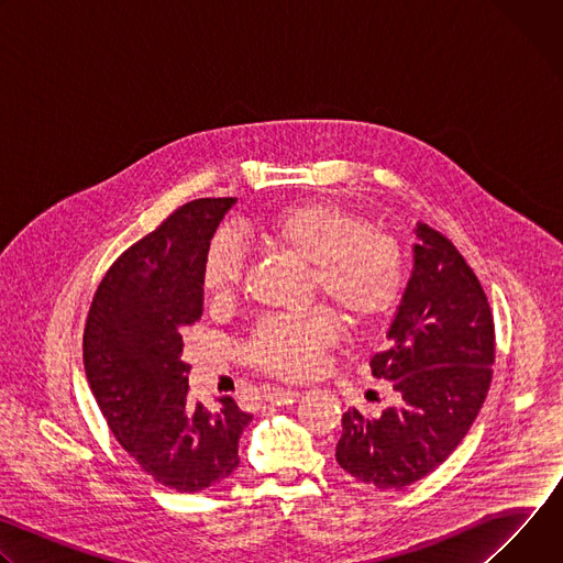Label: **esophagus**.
Listing matches in <instances>:
<instances>
[{
	"label": "esophagus",
	"instance_id": "34e87169",
	"mask_svg": "<svg viewBox=\"0 0 563 563\" xmlns=\"http://www.w3.org/2000/svg\"><path fill=\"white\" fill-rule=\"evenodd\" d=\"M298 396H300V391L291 389V387H269L265 391V398L274 406H289V404H294V400H298Z\"/></svg>",
	"mask_w": 563,
	"mask_h": 563
}]
</instances>
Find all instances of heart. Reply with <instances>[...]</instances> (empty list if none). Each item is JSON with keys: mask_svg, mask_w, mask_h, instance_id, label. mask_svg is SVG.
Listing matches in <instances>:
<instances>
[{"mask_svg": "<svg viewBox=\"0 0 563 563\" xmlns=\"http://www.w3.org/2000/svg\"><path fill=\"white\" fill-rule=\"evenodd\" d=\"M263 243L309 265L311 287L334 302L350 323L372 325L398 302L406 285V258L389 233L334 205L283 207L261 224ZM245 254L229 231L218 233L202 263V289L213 302L233 298ZM336 343V323L325 309L272 316L245 345L250 365L265 374L298 378L311 374Z\"/></svg>", "mask_w": 563, "mask_h": 563, "instance_id": "obj_1", "label": "heart"}]
</instances>
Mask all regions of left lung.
Here are the masks:
<instances>
[{"label":"left lung","mask_w":563,"mask_h":563,"mask_svg":"<svg viewBox=\"0 0 563 563\" xmlns=\"http://www.w3.org/2000/svg\"><path fill=\"white\" fill-rule=\"evenodd\" d=\"M417 235L389 345L369 361L398 404L378 417L347 410L336 445L345 472L383 490L439 467L467 434L493 380L495 320L484 287L452 240L421 222Z\"/></svg>","instance_id":"obj_1"}]
</instances>
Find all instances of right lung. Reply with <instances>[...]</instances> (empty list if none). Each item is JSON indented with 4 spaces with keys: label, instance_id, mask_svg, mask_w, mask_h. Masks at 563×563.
<instances>
[{
    "label": "right lung",
    "instance_id": "1",
    "mask_svg": "<svg viewBox=\"0 0 563 563\" xmlns=\"http://www.w3.org/2000/svg\"><path fill=\"white\" fill-rule=\"evenodd\" d=\"M235 198L176 209L118 256L96 289L85 328V369L118 443L157 484L200 493L240 463L252 415L231 396L216 412L189 398L183 330L202 316V263Z\"/></svg>",
    "mask_w": 563,
    "mask_h": 563
}]
</instances>
